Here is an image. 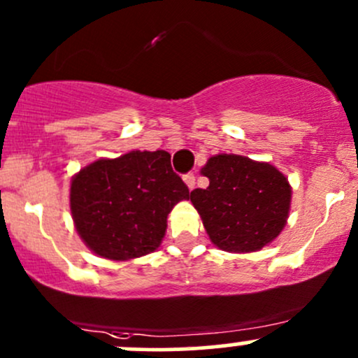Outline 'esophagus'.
<instances>
[{
    "mask_svg": "<svg viewBox=\"0 0 358 358\" xmlns=\"http://www.w3.org/2000/svg\"><path fill=\"white\" fill-rule=\"evenodd\" d=\"M183 180H185L187 187L190 188V190L195 187V175H194V173H187V175L183 176Z\"/></svg>",
    "mask_w": 358,
    "mask_h": 358,
    "instance_id": "1",
    "label": "esophagus"
}]
</instances>
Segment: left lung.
<instances>
[{
  "label": "left lung",
  "instance_id": "left-lung-1",
  "mask_svg": "<svg viewBox=\"0 0 358 358\" xmlns=\"http://www.w3.org/2000/svg\"><path fill=\"white\" fill-rule=\"evenodd\" d=\"M202 173L209 187L192 190L190 200L217 248L250 253L280 234L289 215L290 187L277 168L243 156L217 155Z\"/></svg>",
  "mask_w": 358,
  "mask_h": 358
}]
</instances>
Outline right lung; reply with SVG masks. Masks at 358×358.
Instances as JSON below:
<instances>
[{"mask_svg": "<svg viewBox=\"0 0 358 358\" xmlns=\"http://www.w3.org/2000/svg\"><path fill=\"white\" fill-rule=\"evenodd\" d=\"M166 151L98 159L71 182V214L90 250L108 260L151 253L173 207L190 195Z\"/></svg>", "mask_w": 358, "mask_h": 358, "instance_id": "add662e5", "label": "right lung"}]
</instances>
